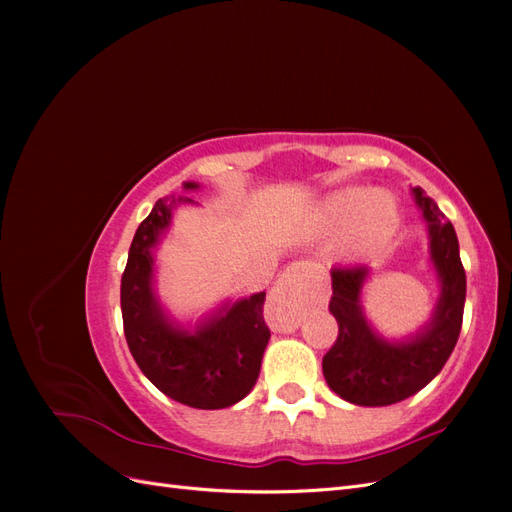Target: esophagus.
Instances as JSON below:
<instances>
[{
	"label": "esophagus",
	"mask_w": 512,
	"mask_h": 512,
	"mask_svg": "<svg viewBox=\"0 0 512 512\" xmlns=\"http://www.w3.org/2000/svg\"><path fill=\"white\" fill-rule=\"evenodd\" d=\"M292 271L294 269H288L282 275V280L271 288L265 305V314L277 329L297 327V322L301 318V294L297 286H294Z\"/></svg>",
	"instance_id": "34e87169"
}]
</instances>
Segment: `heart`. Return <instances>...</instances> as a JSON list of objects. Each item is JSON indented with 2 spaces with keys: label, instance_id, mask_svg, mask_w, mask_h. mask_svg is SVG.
Returning a JSON list of instances; mask_svg holds the SVG:
<instances>
[{
  "label": "heart",
  "instance_id": "1",
  "mask_svg": "<svg viewBox=\"0 0 512 512\" xmlns=\"http://www.w3.org/2000/svg\"><path fill=\"white\" fill-rule=\"evenodd\" d=\"M322 218L329 228H346L342 237L346 254H363L380 247L393 237L399 224L397 205L389 194L361 188L333 194L324 203Z\"/></svg>",
  "mask_w": 512,
  "mask_h": 512
}]
</instances>
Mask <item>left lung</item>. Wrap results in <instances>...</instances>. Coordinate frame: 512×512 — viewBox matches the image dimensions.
Here are the masks:
<instances>
[{
    "instance_id": "8db88e82",
    "label": "left lung",
    "mask_w": 512,
    "mask_h": 512,
    "mask_svg": "<svg viewBox=\"0 0 512 512\" xmlns=\"http://www.w3.org/2000/svg\"><path fill=\"white\" fill-rule=\"evenodd\" d=\"M412 192L429 224L431 260L442 282L438 309L425 331L406 344L384 342L369 329L361 312L359 297L369 269L365 265L331 269L329 309L339 333L331 350L322 356V371L331 389L356 406H391L418 393L440 374L459 339L466 271L455 228L421 188Z\"/></svg>"
}]
</instances>
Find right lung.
I'll use <instances>...</instances> for the list:
<instances>
[{"mask_svg": "<svg viewBox=\"0 0 512 512\" xmlns=\"http://www.w3.org/2000/svg\"><path fill=\"white\" fill-rule=\"evenodd\" d=\"M177 203L192 198H160L136 228L121 275L123 333L136 365L164 395L190 408L220 410L241 401L258 380L271 337L262 316L265 292L224 307L194 333L179 331L164 318L151 292L153 247Z\"/></svg>", "mask_w": 512, "mask_h": 512, "instance_id": "right-lung-1", "label": "right lung"}]
</instances>
